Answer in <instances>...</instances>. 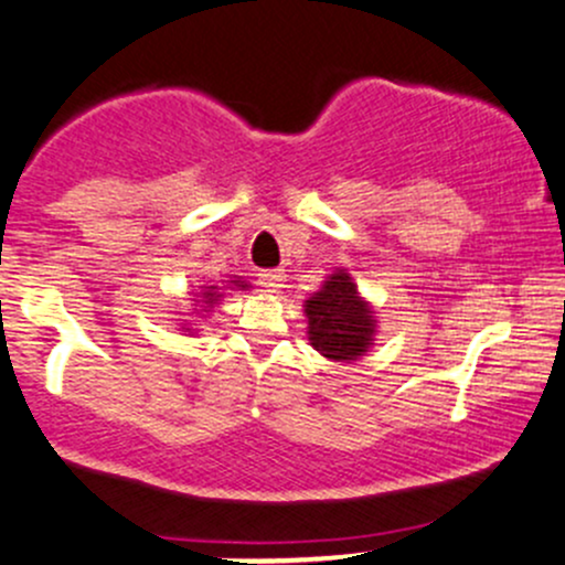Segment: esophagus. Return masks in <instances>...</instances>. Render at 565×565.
I'll return each instance as SVG.
<instances>
[{
    "label": "esophagus",
    "instance_id": "esophagus-1",
    "mask_svg": "<svg viewBox=\"0 0 565 565\" xmlns=\"http://www.w3.org/2000/svg\"><path fill=\"white\" fill-rule=\"evenodd\" d=\"M259 287H265L268 292H278V289L284 287V281H287V273L281 268H270V270H263L259 273Z\"/></svg>",
    "mask_w": 565,
    "mask_h": 565
}]
</instances>
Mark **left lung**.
Returning a JSON list of instances; mask_svg holds the SVG:
<instances>
[{
    "label": "left lung",
    "instance_id": "8db88e82",
    "mask_svg": "<svg viewBox=\"0 0 565 565\" xmlns=\"http://www.w3.org/2000/svg\"><path fill=\"white\" fill-rule=\"evenodd\" d=\"M308 334L321 356L334 362H349L370 349L375 324L373 311L356 292L349 273H332L330 281L306 300Z\"/></svg>",
    "mask_w": 565,
    "mask_h": 565
}]
</instances>
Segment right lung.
I'll return each mask as SVG.
<instances>
[{
	"label": "right lung",
	"instance_id": "add662e5",
	"mask_svg": "<svg viewBox=\"0 0 565 565\" xmlns=\"http://www.w3.org/2000/svg\"><path fill=\"white\" fill-rule=\"evenodd\" d=\"M233 284H235V287H241V289L249 287V284H244V281H233ZM201 297H203V300H198V302H203V306H214L216 297H222V295H216V287H206V292H201Z\"/></svg>",
	"mask_w": 565,
	"mask_h": 565
}]
</instances>
